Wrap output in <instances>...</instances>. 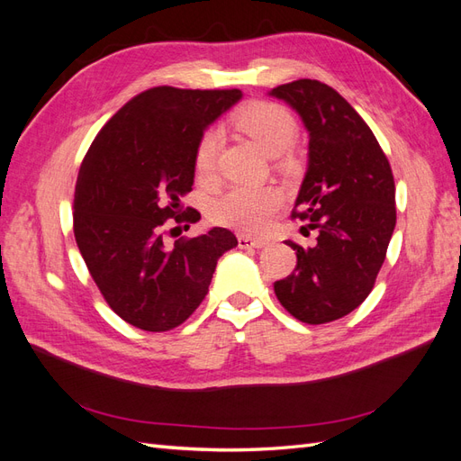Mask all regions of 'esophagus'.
Instances as JSON below:
<instances>
[{"mask_svg":"<svg viewBox=\"0 0 461 461\" xmlns=\"http://www.w3.org/2000/svg\"><path fill=\"white\" fill-rule=\"evenodd\" d=\"M269 242L261 239H249V236H239V248L242 249H252V248H265Z\"/></svg>","mask_w":461,"mask_h":461,"instance_id":"1","label":"esophagus"}]
</instances>
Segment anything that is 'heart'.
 Segmentation results:
<instances>
[{
    "mask_svg": "<svg viewBox=\"0 0 461 461\" xmlns=\"http://www.w3.org/2000/svg\"><path fill=\"white\" fill-rule=\"evenodd\" d=\"M234 124L269 156H281L294 144L298 124L288 111L273 104H252L239 111ZM219 134L207 131L194 153V167L200 176L213 173ZM283 203L281 192L271 186H234L212 203L217 225L256 234L267 229L271 215Z\"/></svg>",
    "mask_w": 461,
    "mask_h": 461,
    "instance_id": "obj_1",
    "label": "heart"
}]
</instances>
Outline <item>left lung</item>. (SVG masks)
Instances as JSON below:
<instances>
[{"label":"left lung","instance_id":"obj_1","mask_svg":"<svg viewBox=\"0 0 461 461\" xmlns=\"http://www.w3.org/2000/svg\"><path fill=\"white\" fill-rule=\"evenodd\" d=\"M269 95L294 109L308 131V171L292 217L317 232L313 248L286 242L298 263L275 283V294L302 323H329L373 290L396 227L394 176L375 134L337 90L302 78Z\"/></svg>","mask_w":461,"mask_h":461}]
</instances>
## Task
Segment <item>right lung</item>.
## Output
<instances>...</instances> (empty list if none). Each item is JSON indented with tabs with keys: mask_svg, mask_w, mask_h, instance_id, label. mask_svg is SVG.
I'll list each match as a JSON object with an SVG mask.
<instances>
[{
	"mask_svg": "<svg viewBox=\"0 0 461 461\" xmlns=\"http://www.w3.org/2000/svg\"><path fill=\"white\" fill-rule=\"evenodd\" d=\"M242 100L240 90L149 88L97 132L75 188V239L109 308L127 323L163 332L196 312L219 258L239 246L221 227L169 248L167 219L194 185V153L205 129Z\"/></svg>",
	"mask_w": 461,
	"mask_h": 461,
	"instance_id": "right-lung-1",
	"label": "right lung"
}]
</instances>
